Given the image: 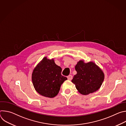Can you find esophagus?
<instances>
[{"mask_svg":"<svg viewBox=\"0 0 126 126\" xmlns=\"http://www.w3.org/2000/svg\"><path fill=\"white\" fill-rule=\"evenodd\" d=\"M67 78L69 80H71L72 79V76L71 75H70L69 76H68L67 77Z\"/></svg>","mask_w":126,"mask_h":126,"instance_id":"1","label":"esophagus"}]
</instances>
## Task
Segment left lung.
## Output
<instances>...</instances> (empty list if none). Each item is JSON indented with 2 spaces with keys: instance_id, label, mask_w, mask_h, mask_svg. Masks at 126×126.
Segmentation results:
<instances>
[{
  "instance_id": "obj_1",
  "label": "left lung",
  "mask_w": 126,
  "mask_h": 126,
  "mask_svg": "<svg viewBox=\"0 0 126 126\" xmlns=\"http://www.w3.org/2000/svg\"><path fill=\"white\" fill-rule=\"evenodd\" d=\"M77 74L72 80L79 93L88 95L100 88L104 79L103 71L93 62L79 61L75 66Z\"/></svg>"
}]
</instances>
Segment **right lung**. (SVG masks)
Here are the masks:
<instances>
[{"label":"right lung","instance_id":"obj_1","mask_svg":"<svg viewBox=\"0 0 126 126\" xmlns=\"http://www.w3.org/2000/svg\"><path fill=\"white\" fill-rule=\"evenodd\" d=\"M61 68L55 63L53 59L44 57L32 73V80L36 91L44 97H55L61 84L67 79L61 75Z\"/></svg>","mask_w":126,"mask_h":126}]
</instances>
